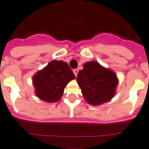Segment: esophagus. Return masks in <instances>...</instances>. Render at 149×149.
I'll return each instance as SVG.
<instances>
[{
	"mask_svg": "<svg viewBox=\"0 0 149 149\" xmlns=\"http://www.w3.org/2000/svg\"><path fill=\"white\" fill-rule=\"evenodd\" d=\"M73 73H74V75L76 76H77V74H78V72H79V70H78V69H74L73 70Z\"/></svg>",
	"mask_w": 149,
	"mask_h": 149,
	"instance_id": "34e87169",
	"label": "esophagus"
}]
</instances>
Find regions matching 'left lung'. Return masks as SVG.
Wrapping results in <instances>:
<instances>
[{
	"label": "left lung",
	"instance_id": "obj_1",
	"mask_svg": "<svg viewBox=\"0 0 149 149\" xmlns=\"http://www.w3.org/2000/svg\"><path fill=\"white\" fill-rule=\"evenodd\" d=\"M76 81L85 101L93 106L112 100L119 83L114 71L95 61L84 63L83 69L78 73Z\"/></svg>",
	"mask_w": 149,
	"mask_h": 149
}]
</instances>
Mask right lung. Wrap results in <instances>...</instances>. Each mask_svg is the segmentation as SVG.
Returning a JSON list of instances; mask_svg holds the SVG:
<instances>
[{"mask_svg": "<svg viewBox=\"0 0 149 149\" xmlns=\"http://www.w3.org/2000/svg\"><path fill=\"white\" fill-rule=\"evenodd\" d=\"M75 78L68 63L53 60L33 76L35 94L47 102H56L61 100L67 84Z\"/></svg>", "mask_w": 149, "mask_h": 149, "instance_id": "1", "label": "right lung"}]
</instances>
